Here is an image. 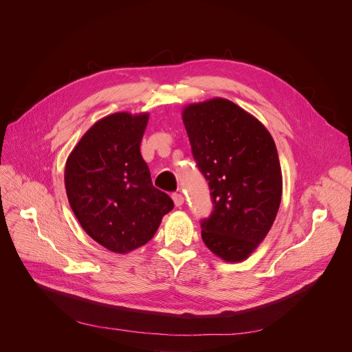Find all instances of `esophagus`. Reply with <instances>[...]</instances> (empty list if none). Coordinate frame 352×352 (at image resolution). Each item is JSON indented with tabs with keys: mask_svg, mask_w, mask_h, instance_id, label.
<instances>
[{
	"mask_svg": "<svg viewBox=\"0 0 352 352\" xmlns=\"http://www.w3.org/2000/svg\"><path fill=\"white\" fill-rule=\"evenodd\" d=\"M173 201L175 204V206H181L184 204V195L182 194H178V192H174L173 195Z\"/></svg>",
	"mask_w": 352,
	"mask_h": 352,
	"instance_id": "obj_1",
	"label": "esophagus"
}]
</instances>
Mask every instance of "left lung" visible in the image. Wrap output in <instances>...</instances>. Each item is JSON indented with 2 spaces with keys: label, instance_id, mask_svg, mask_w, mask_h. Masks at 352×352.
<instances>
[{
  "label": "left lung",
  "instance_id": "left-lung-1",
  "mask_svg": "<svg viewBox=\"0 0 352 352\" xmlns=\"http://www.w3.org/2000/svg\"><path fill=\"white\" fill-rule=\"evenodd\" d=\"M182 122L214 204L201 221L202 241L225 262H242L266 238L282 201L276 144L256 117L221 98L188 104Z\"/></svg>",
  "mask_w": 352,
  "mask_h": 352
}]
</instances>
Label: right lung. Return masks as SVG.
<instances>
[{
  "instance_id": "obj_1",
  "label": "right lung",
  "mask_w": 352,
  "mask_h": 352,
  "mask_svg": "<svg viewBox=\"0 0 352 352\" xmlns=\"http://www.w3.org/2000/svg\"><path fill=\"white\" fill-rule=\"evenodd\" d=\"M148 113L126 111L93 124L70 153L65 186L75 217L106 249L127 253L146 245L173 199L151 182L140 153Z\"/></svg>"
}]
</instances>
